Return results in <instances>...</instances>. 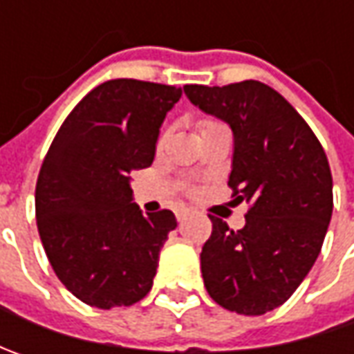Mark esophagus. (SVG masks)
<instances>
[{"mask_svg":"<svg viewBox=\"0 0 354 354\" xmlns=\"http://www.w3.org/2000/svg\"><path fill=\"white\" fill-rule=\"evenodd\" d=\"M185 216H187V209H179L177 211V221H183Z\"/></svg>","mask_w":354,"mask_h":354,"instance_id":"1","label":"esophagus"}]
</instances>
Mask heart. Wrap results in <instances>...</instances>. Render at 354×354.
<instances>
[{
  "mask_svg": "<svg viewBox=\"0 0 354 354\" xmlns=\"http://www.w3.org/2000/svg\"><path fill=\"white\" fill-rule=\"evenodd\" d=\"M207 126H212V122H207V124H205V126H203V128H207Z\"/></svg>",
  "mask_w": 354,
  "mask_h": 354,
  "instance_id": "heart-1",
  "label": "heart"
}]
</instances>
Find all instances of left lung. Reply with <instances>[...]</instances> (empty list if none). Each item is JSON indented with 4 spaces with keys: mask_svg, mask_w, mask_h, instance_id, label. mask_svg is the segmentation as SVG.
Returning a JSON list of instances; mask_svg holds the SVG:
<instances>
[{
    "mask_svg": "<svg viewBox=\"0 0 354 354\" xmlns=\"http://www.w3.org/2000/svg\"><path fill=\"white\" fill-rule=\"evenodd\" d=\"M185 96L232 129L228 185L250 203L246 225L212 221L201 272L228 311L264 315L290 299L319 256L333 212V179L319 140L281 94L258 80L187 84Z\"/></svg>",
    "mask_w": 354,
    "mask_h": 354,
    "instance_id": "1",
    "label": "left lung"
}]
</instances>
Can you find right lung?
<instances>
[{
  "instance_id": "1",
  "label": "right lung",
  "mask_w": 354,
  "mask_h": 354,
  "mask_svg": "<svg viewBox=\"0 0 354 354\" xmlns=\"http://www.w3.org/2000/svg\"><path fill=\"white\" fill-rule=\"evenodd\" d=\"M181 94L108 80L76 104L48 147L35 191L39 236L57 278L88 306H131L153 286L177 221L171 211L142 214L129 173L153 163L161 124Z\"/></svg>"
}]
</instances>
